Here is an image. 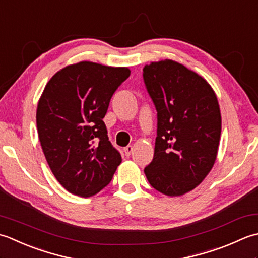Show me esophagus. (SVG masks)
Instances as JSON below:
<instances>
[{
  "label": "esophagus",
  "instance_id": "34e87169",
  "mask_svg": "<svg viewBox=\"0 0 258 258\" xmlns=\"http://www.w3.org/2000/svg\"><path fill=\"white\" fill-rule=\"evenodd\" d=\"M123 151H124V154H125V156H130L131 154H133V151H134V147L133 146H127L125 147V148L123 149Z\"/></svg>",
  "mask_w": 258,
  "mask_h": 258
}]
</instances>
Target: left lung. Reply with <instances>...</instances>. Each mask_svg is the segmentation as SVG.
Here are the masks:
<instances>
[{"label":"left lung","mask_w":258,"mask_h":258,"mask_svg":"<svg viewBox=\"0 0 258 258\" xmlns=\"http://www.w3.org/2000/svg\"><path fill=\"white\" fill-rule=\"evenodd\" d=\"M143 76L158 120L146 177L164 195L181 196L205 179L216 160L222 131L218 100L203 77L176 61L151 62Z\"/></svg>","instance_id":"obj_1"}]
</instances>
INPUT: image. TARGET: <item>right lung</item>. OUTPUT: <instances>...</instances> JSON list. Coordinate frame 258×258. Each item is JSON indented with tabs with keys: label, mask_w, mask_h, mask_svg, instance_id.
Instances as JSON below:
<instances>
[{
	"label": "right lung",
	"mask_w": 258,
	"mask_h": 258,
	"mask_svg": "<svg viewBox=\"0 0 258 258\" xmlns=\"http://www.w3.org/2000/svg\"><path fill=\"white\" fill-rule=\"evenodd\" d=\"M128 68L81 61L57 71L36 109L42 150L56 180L73 195L91 197L111 181L121 156L103 118Z\"/></svg>",
	"instance_id": "obj_1"
}]
</instances>
